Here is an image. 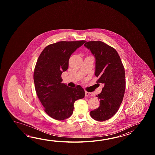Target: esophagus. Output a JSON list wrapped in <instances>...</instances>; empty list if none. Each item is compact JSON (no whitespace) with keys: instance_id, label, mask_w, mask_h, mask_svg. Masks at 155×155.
<instances>
[{"instance_id":"esophagus-1","label":"esophagus","mask_w":155,"mask_h":155,"mask_svg":"<svg viewBox=\"0 0 155 155\" xmlns=\"http://www.w3.org/2000/svg\"><path fill=\"white\" fill-rule=\"evenodd\" d=\"M92 96V94L91 92L85 91V96Z\"/></svg>"}]
</instances>
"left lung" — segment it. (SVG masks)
I'll return each mask as SVG.
<instances>
[{
    "instance_id": "obj_1",
    "label": "left lung",
    "mask_w": 155,
    "mask_h": 155,
    "mask_svg": "<svg viewBox=\"0 0 155 155\" xmlns=\"http://www.w3.org/2000/svg\"><path fill=\"white\" fill-rule=\"evenodd\" d=\"M95 58V75L102 83V91L96 96L100 100L97 109L90 112L92 119L104 121L112 117L121 104L126 88L125 73L119 54L114 48L101 41L84 44Z\"/></svg>"
}]
</instances>
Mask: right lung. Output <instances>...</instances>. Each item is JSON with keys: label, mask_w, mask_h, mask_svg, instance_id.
<instances>
[{"label": "right lung", "mask_w": 155, "mask_h": 155, "mask_svg": "<svg viewBox=\"0 0 155 155\" xmlns=\"http://www.w3.org/2000/svg\"><path fill=\"white\" fill-rule=\"evenodd\" d=\"M85 42L61 41L50 44L37 60L34 72L35 91L45 112L53 119L69 117L75 101L85 96L81 86L70 87L62 83L61 74L68 69L71 55Z\"/></svg>", "instance_id": "add662e5"}]
</instances>
